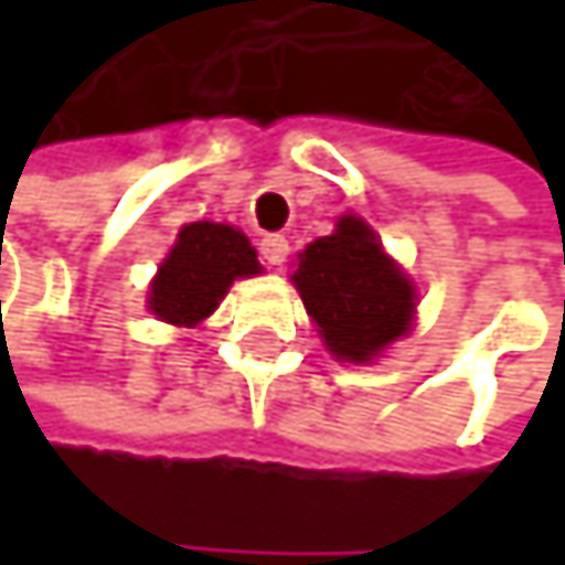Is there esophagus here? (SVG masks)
Masks as SVG:
<instances>
[{"instance_id":"1","label":"esophagus","mask_w":565,"mask_h":565,"mask_svg":"<svg viewBox=\"0 0 565 565\" xmlns=\"http://www.w3.org/2000/svg\"><path fill=\"white\" fill-rule=\"evenodd\" d=\"M287 238L278 235V232H268L265 238H262V258L268 262V265H284V258H287Z\"/></svg>"}]
</instances>
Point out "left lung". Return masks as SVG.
<instances>
[{
    "instance_id": "left-lung-1",
    "label": "left lung",
    "mask_w": 565,
    "mask_h": 565,
    "mask_svg": "<svg viewBox=\"0 0 565 565\" xmlns=\"http://www.w3.org/2000/svg\"><path fill=\"white\" fill-rule=\"evenodd\" d=\"M290 281L323 347L343 363H370L412 330L415 284L360 215H343L333 235L310 242Z\"/></svg>"
}]
</instances>
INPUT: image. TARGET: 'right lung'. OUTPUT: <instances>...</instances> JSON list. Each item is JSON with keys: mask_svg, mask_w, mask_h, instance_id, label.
<instances>
[{"mask_svg": "<svg viewBox=\"0 0 565 565\" xmlns=\"http://www.w3.org/2000/svg\"><path fill=\"white\" fill-rule=\"evenodd\" d=\"M255 275L262 265L245 232L222 222H189L150 284L147 307L172 327H199L232 281Z\"/></svg>", "mask_w": 565, "mask_h": 565, "instance_id": "1", "label": "right lung"}]
</instances>
